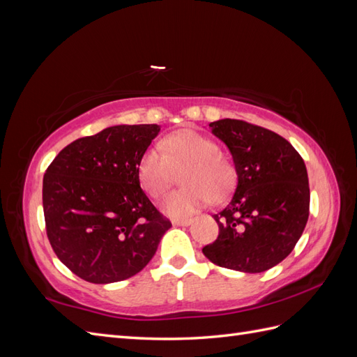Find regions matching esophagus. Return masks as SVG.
<instances>
[{
	"label": "esophagus",
	"mask_w": 357,
	"mask_h": 357,
	"mask_svg": "<svg viewBox=\"0 0 357 357\" xmlns=\"http://www.w3.org/2000/svg\"><path fill=\"white\" fill-rule=\"evenodd\" d=\"M172 225H174V226H188V225H190V219H172Z\"/></svg>",
	"instance_id": "34e87169"
}]
</instances>
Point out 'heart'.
Returning a JSON list of instances; mask_svg holds the SVG:
<instances>
[{"mask_svg":"<svg viewBox=\"0 0 357 357\" xmlns=\"http://www.w3.org/2000/svg\"><path fill=\"white\" fill-rule=\"evenodd\" d=\"M160 153L150 149L138 162V180L149 197L159 199L181 172L183 189L171 192L162 208L172 218L198 211L208 198L222 201L235 183V169L220 153L219 144L192 129H183L162 139Z\"/></svg>","mask_w":357,"mask_h":357,"instance_id":"obj_1","label":"heart"}]
</instances>
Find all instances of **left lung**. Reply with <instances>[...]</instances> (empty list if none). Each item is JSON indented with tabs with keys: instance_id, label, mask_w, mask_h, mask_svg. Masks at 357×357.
I'll return each mask as SVG.
<instances>
[{
	"instance_id": "left-lung-1",
	"label": "left lung",
	"mask_w": 357,
	"mask_h": 357,
	"mask_svg": "<svg viewBox=\"0 0 357 357\" xmlns=\"http://www.w3.org/2000/svg\"><path fill=\"white\" fill-rule=\"evenodd\" d=\"M231 150L238 185L214 214L219 235L202 253L215 265L264 273L294 250L308 220L310 186L304 159L286 138L236 119L210 123Z\"/></svg>"
}]
</instances>
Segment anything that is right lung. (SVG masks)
<instances>
[{"label":"right lung","mask_w":357,"mask_h":357,"mask_svg":"<svg viewBox=\"0 0 357 357\" xmlns=\"http://www.w3.org/2000/svg\"><path fill=\"white\" fill-rule=\"evenodd\" d=\"M159 131L158 125L105 128L63 147L45 172L47 238L59 261L86 282L135 275L171 228L138 180V162Z\"/></svg>","instance_id":"obj_1"}]
</instances>
